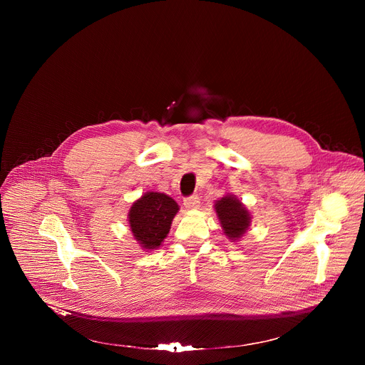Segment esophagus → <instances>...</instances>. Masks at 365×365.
<instances>
[{
    "mask_svg": "<svg viewBox=\"0 0 365 365\" xmlns=\"http://www.w3.org/2000/svg\"><path fill=\"white\" fill-rule=\"evenodd\" d=\"M183 205L186 210H196V207L199 206V196L197 195H192V196H187L183 199Z\"/></svg>",
    "mask_w": 365,
    "mask_h": 365,
    "instance_id": "34e87169",
    "label": "esophagus"
}]
</instances>
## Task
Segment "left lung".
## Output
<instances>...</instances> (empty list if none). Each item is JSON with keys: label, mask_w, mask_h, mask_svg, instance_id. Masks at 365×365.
<instances>
[{"label": "left lung", "mask_w": 365, "mask_h": 365, "mask_svg": "<svg viewBox=\"0 0 365 365\" xmlns=\"http://www.w3.org/2000/svg\"><path fill=\"white\" fill-rule=\"evenodd\" d=\"M215 212L224 234L232 241L240 240L251 224V215L248 210L234 195H225L217 200Z\"/></svg>", "instance_id": "8db88e82"}]
</instances>
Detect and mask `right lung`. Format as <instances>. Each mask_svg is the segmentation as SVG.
I'll return each mask as SVG.
<instances>
[{
  "label": "right lung",
  "instance_id": "right-lung-1",
  "mask_svg": "<svg viewBox=\"0 0 365 365\" xmlns=\"http://www.w3.org/2000/svg\"><path fill=\"white\" fill-rule=\"evenodd\" d=\"M179 205L166 193L147 192L137 199L128 212V224L138 244L151 251L159 248L170 231Z\"/></svg>",
  "mask_w": 365,
  "mask_h": 365
}]
</instances>
